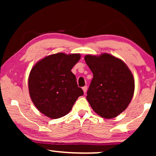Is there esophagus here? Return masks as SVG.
Listing matches in <instances>:
<instances>
[{
    "label": "esophagus",
    "mask_w": 156,
    "mask_h": 156,
    "mask_svg": "<svg viewBox=\"0 0 156 156\" xmlns=\"http://www.w3.org/2000/svg\"><path fill=\"white\" fill-rule=\"evenodd\" d=\"M82 89H83V91H84V92L86 93L87 91V86L83 87H82Z\"/></svg>",
    "instance_id": "1"
}]
</instances>
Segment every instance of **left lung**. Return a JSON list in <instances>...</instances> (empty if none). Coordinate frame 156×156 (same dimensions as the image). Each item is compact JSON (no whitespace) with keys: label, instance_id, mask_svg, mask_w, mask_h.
Segmentation results:
<instances>
[{"label":"left lung","instance_id":"left-lung-1","mask_svg":"<svg viewBox=\"0 0 156 156\" xmlns=\"http://www.w3.org/2000/svg\"><path fill=\"white\" fill-rule=\"evenodd\" d=\"M84 59L93 73L87 101L100 116L114 118L128 107L133 98L135 83L131 70L121 59L107 53L87 55Z\"/></svg>","mask_w":156,"mask_h":156}]
</instances>
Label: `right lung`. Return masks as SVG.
Listing matches in <instances>:
<instances>
[{"label":"right lung","instance_id":"1","mask_svg":"<svg viewBox=\"0 0 156 156\" xmlns=\"http://www.w3.org/2000/svg\"><path fill=\"white\" fill-rule=\"evenodd\" d=\"M80 57V54L59 52L45 57L32 68L28 78L30 97L36 108L49 118L67 115L78 97L84 94L71 72Z\"/></svg>","mask_w":156,"mask_h":156}]
</instances>
